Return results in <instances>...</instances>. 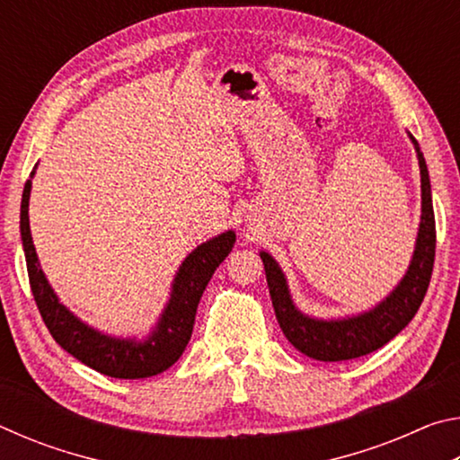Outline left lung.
<instances>
[{"instance_id":"1","label":"left lung","mask_w":460,"mask_h":460,"mask_svg":"<svg viewBox=\"0 0 460 460\" xmlns=\"http://www.w3.org/2000/svg\"><path fill=\"white\" fill-rule=\"evenodd\" d=\"M408 137L414 144L420 166L422 215H420L414 253H411L406 274L376 306L363 310V313L337 318H318L302 313L296 306L284 270L279 268L274 255L263 249L260 252L279 329L300 353L313 357L316 361H347L377 351L400 331L406 329L422 305L434 266L436 227L430 176H428L424 154L410 131Z\"/></svg>"}]
</instances>
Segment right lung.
I'll return each mask as SVG.
<instances>
[{
  "label": "right lung",
  "mask_w": 460,
  "mask_h": 460,
  "mask_svg": "<svg viewBox=\"0 0 460 460\" xmlns=\"http://www.w3.org/2000/svg\"><path fill=\"white\" fill-rule=\"evenodd\" d=\"M34 174L36 166L24 186V194H22L20 233L30 286H32L38 310H40L42 321L49 326L52 339L75 359L109 377L142 379L158 376L172 367L189 345L194 316H197L200 296L205 292L208 279L213 278L215 270L221 266V261L235 245V231H223L186 255L172 279L166 306L146 337H115V334L95 329L71 313L52 290L49 278L44 276L28 217Z\"/></svg>",
  "instance_id": "1"
}]
</instances>
